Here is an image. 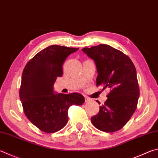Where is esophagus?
<instances>
[{"mask_svg": "<svg viewBox=\"0 0 158 158\" xmlns=\"http://www.w3.org/2000/svg\"><path fill=\"white\" fill-rule=\"evenodd\" d=\"M84 98H85V102H88L89 101H90V99L89 98V97H86V96H85Z\"/></svg>", "mask_w": 158, "mask_h": 158, "instance_id": "obj_1", "label": "esophagus"}]
</instances>
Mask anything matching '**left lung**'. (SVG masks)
Here are the masks:
<instances>
[{"mask_svg":"<svg viewBox=\"0 0 158 158\" xmlns=\"http://www.w3.org/2000/svg\"><path fill=\"white\" fill-rule=\"evenodd\" d=\"M82 50L95 62L97 86L110 88L108 99L91 117L97 129L113 133L120 130L135 111L139 88L135 67L129 57L110 45L100 44ZM100 104V102L97 100Z\"/></svg>","mask_w":158,"mask_h":158,"instance_id":"8db88e82","label":"left lung"}]
</instances>
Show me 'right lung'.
<instances>
[{"mask_svg": "<svg viewBox=\"0 0 158 158\" xmlns=\"http://www.w3.org/2000/svg\"><path fill=\"white\" fill-rule=\"evenodd\" d=\"M79 48L50 45L31 59L23 71L19 90L24 113L27 119L47 133L64 128L68 121V109L81 105L84 97L79 93L54 94L53 85L63 74V64Z\"/></svg>", "mask_w": 158, "mask_h": 158, "instance_id": "obj_1", "label": "right lung"}]
</instances>
